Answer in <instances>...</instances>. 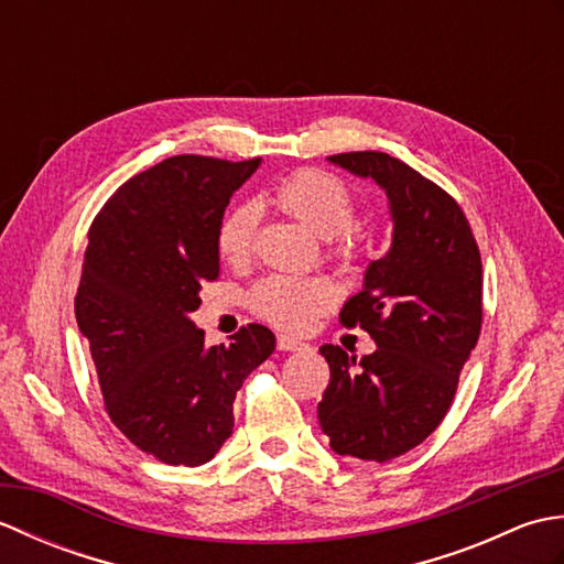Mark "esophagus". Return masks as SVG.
Segmentation results:
<instances>
[{
	"mask_svg": "<svg viewBox=\"0 0 564 564\" xmlns=\"http://www.w3.org/2000/svg\"><path fill=\"white\" fill-rule=\"evenodd\" d=\"M275 344H279L281 351H303V349H307L305 341H297L293 337H285V334H281L279 341H275Z\"/></svg>",
	"mask_w": 564,
	"mask_h": 564,
	"instance_id": "esophagus-1",
	"label": "esophagus"
}]
</instances>
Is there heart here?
Listing matches in <instances>:
<instances>
[{"label": "heart", "mask_w": 564, "mask_h": 564, "mask_svg": "<svg viewBox=\"0 0 564 564\" xmlns=\"http://www.w3.org/2000/svg\"><path fill=\"white\" fill-rule=\"evenodd\" d=\"M269 200L289 218L297 220L319 239H329L337 259L356 257V200L354 191L337 174L325 170H301L281 178ZM259 213L251 203H237L215 227V251L227 267H245L254 251ZM337 301V289L327 279L267 275L249 291L251 313L283 332L301 334L327 313Z\"/></svg>", "instance_id": "heart-1"}]
</instances>
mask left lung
Returning a JSON list of instances; mask_svg holds the SVG:
<instances>
[{"label":"left lung","mask_w":564,"mask_h":564,"mask_svg":"<svg viewBox=\"0 0 564 564\" xmlns=\"http://www.w3.org/2000/svg\"><path fill=\"white\" fill-rule=\"evenodd\" d=\"M329 162L386 188L394 230L339 313L378 349L356 361L341 346H322L329 386L317 419L334 453L386 463L434 434L451 410L482 329V259L463 208L410 164L373 150Z\"/></svg>","instance_id":"obj_1"}]
</instances>
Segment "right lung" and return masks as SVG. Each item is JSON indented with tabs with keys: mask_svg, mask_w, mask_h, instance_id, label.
Masks as SVG:
<instances>
[{
	"mask_svg": "<svg viewBox=\"0 0 564 564\" xmlns=\"http://www.w3.org/2000/svg\"><path fill=\"white\" fill-rule=\"evenodd\" d=\"M259 162L176 154L128 178L89 227L77 325L111 422L166 465L196 467L220 451L237 390L275 349L263 325L206 346L188 319L200 285L220 275L215 227Z\"/></svg>",
	"mask_w": 564,
	"mask_h": 564,
	"instance_id": "obj_1",
	"label": "right lung"
}]
</instances>
